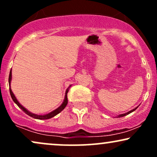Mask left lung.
I'll list each match as a JSON object with an SVG mask.
<instances>
[{
  "instance_id": "obj_1",
  "label": "left lung",
  "mask_w": 157,
  "mask_h": 157,
  "mask_svg": "<svg viewBox=\"0 0 157 157\" xmlns=\"http://www.w3.org/2000/svg\"><path fill=\"white\" fill-rule=\"evenodd\" d=\"M138 106H137V107H136V108L135 109H132L131 111H129L128 112H126V113H124V114H120V115H118L117 117H124V116H126V115H128V114H130V113L131 112H134L135 110H136V109L138 108Z\"/></svg>"
}]
</instances>
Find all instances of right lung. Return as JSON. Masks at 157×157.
Masks as SVG:
<instances>
[{
  "mask_svg": "<svg viewBox=\"0 0 157 157\" xmlns=\"http://www.w3.org/2000/svg\"><path fill=\"white\" fill-rule=\"evenodd\" d=\"M11 79H12V74H11V71H10V73H9V90H10V94H11V98H12L13 102L15 103L19 107V108L21 109V110L23 111V112H25V113H26L27 115H29V117H31L33 118H35V119H37V120H48V119H51L53 117H55L56 115H57L59 114V113H60L61 111H62L66 107V106L67 105V103H68V99H67V93H68L69 91V89L70 88L72 85H69V88L67 89L66 92H65V96H64V101H63L62 104H61L60 106H59L58 108L56 109L55 110L52 111V112L48 113V114H34V113H32L31 112H29L27 109L25 108L22 105H21L20 103L18 101V100L17 99V98L15 97V95L13 94V93L12 92V90H11Z\"/></svg>",
  "mask_w": 157,
  "mask_h": 157,
  "instance_id": "obj_1",
  "label": "right lung"
}]
</instances>
